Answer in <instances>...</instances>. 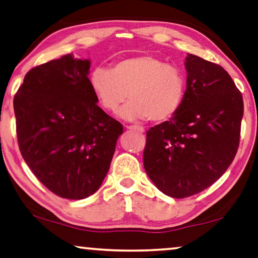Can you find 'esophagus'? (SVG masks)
Here are the masks:
<instances>
[{
	"label": "esophagus",
	"mask_w": 258,
	"mask_h": 258,
	"mask_svg": "<svg viewBox=\"0 0 258 258\" xmlns=\"http://www.w3.org/2000/svg\"><path fill=\"white\" fill-rule=\"evenodd\" d=\"M126 128H127V130H134V131H137V132H139V133H144L145 132V128L142 127V126H139V125H130V126H126Z\"/></svg>",
	"instance_id": "obj_1"
}]
</instances>
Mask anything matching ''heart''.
Segmentation results:
<instances>
[{"label": "heart", "mask_w": 258, "mask_h": 258, "mask_svg": "<svg viewBox=\"0 0 258 258\" xmlns=\"http://www.w3.org/2000/svg\"><path fill=\"white\" fill-rule=\"evenodd\" d=\"M89 86L98 105L109 113L120 110L126 120L163 122L178 112L185 97V78L182 71L151 54L131 56L109 69L97 67L89 75Z\"/></svg>", "instance_id": "heart-1"}]
</instances>
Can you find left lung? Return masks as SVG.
Here are the masks:
<instances>
[{
	"label": "left lung",
	"mask_w": 258,
	"mask_h": 258,
	"mask_svg": "<svg viewBox=\"0 0 258 258\" xmlns=\"http://www.w3.org/2000/svg\"><path fill=\"white\" fill-rule=\"evenodd\" d=\"M185 97L178 112L147 131L145 170L164 195L185 198L227 170L240 142L243 99L221 66L194 54L185 59Z\"/></svg>",
	"instance_id": "obj_1"
}]
</instances>
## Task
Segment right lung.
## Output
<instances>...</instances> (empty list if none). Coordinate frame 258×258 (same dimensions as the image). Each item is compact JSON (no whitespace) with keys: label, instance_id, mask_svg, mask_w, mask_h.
Instances as JSON below:
<instances>
[{"label":"right lung","instance_id":"obj_1","mask_svg":"<svg viewBox=\"0 0 258 258\" xmlns=\"http://www.w3.org/2000/svg\"><path fill=\"white\" fill-rule=\"evenodd\" d=\"M90 60L72 54L31 69L14 98L19 151L49 191L84 199L109 171L122 125L97 105Z\"/></svg>","mask_w":258,"mask_h":258}]
</instances>
